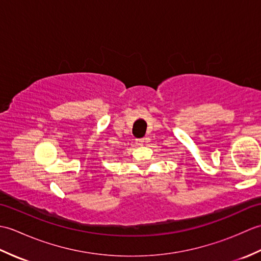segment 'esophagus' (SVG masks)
<instances>
[{
    "mask_svg": "<svg viewBox=\"0 0 261 261\" xmlns=\"http://www.w3.org/2000/svg\"><path fill=\"white\" fill-rule=\"evenodd\" d=\"M143 142H145V139H136V145L137 146H142Z\"/></svg>",
    "mask_w": 261,
    "mask_h": 261,
    "instance_id": "1",
    "label": "esophagus"
}]
</instances>
